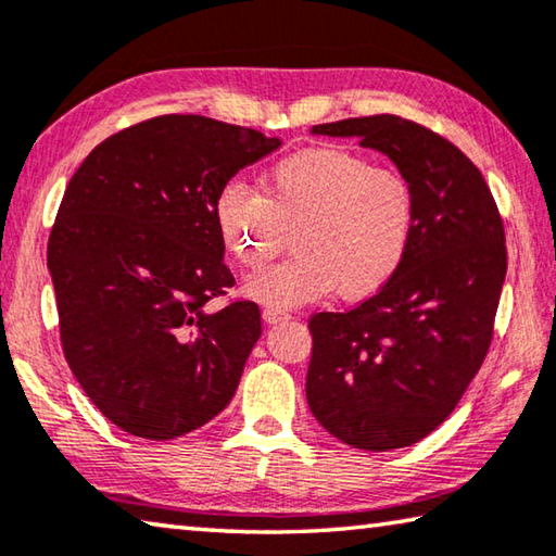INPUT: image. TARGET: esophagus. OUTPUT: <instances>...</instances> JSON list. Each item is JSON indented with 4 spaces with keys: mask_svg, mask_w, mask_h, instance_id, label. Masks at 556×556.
I'll list each match as a JSON object with an SVG mask.
<instances>
[{
    "mask_svg": "<svg viewBox=\"0 0 556 556\" xmlns=\"http://www.w3.org/2000/svg\"><path fill=\"white\" fill-rule=\"evenodd\" d=\"M262 318H265L267 324H279V321H287V318H291L287 312H281V308H271L267 306L265 312H262Z\"/></svg>",
    "mask_w": 556,
    "mask_h": 556,
    "instance_id": "obj_1",
    "label": "esophagus"
}]
</instances>
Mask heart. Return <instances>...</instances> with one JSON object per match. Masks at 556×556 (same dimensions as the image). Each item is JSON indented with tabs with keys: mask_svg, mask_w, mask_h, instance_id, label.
<instances>
[{
	"mask_svg": "<svg viewBox=\"0 0 556 556\" xmlns=\"http://www.w3.org/2000/svg\"><path fill=\"white\" fill-rule=\"evenodd\" d=\"M215 223L244 267L275 260L294 232L296 255L244 279V294L291 308L338 291L345 301L378 294L400 275L419 225L412 181L343 147L281 156L262 191L230 181L215 199Z\"/></svg>",
	"mask_w": 556,
	"mask_h": 556,
	"instance_id": "1",
	"label": "heart"
}]
</instances>
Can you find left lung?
Wrapping results in <instances>:
<instances>
[{
  "instance_id": "left-lung-1",
  "label": "left lung",
  "mask_w": 556,
  "mask_h": 556,
  "mask_svg": "<svg viewBox=\"0 0 556 556\" xmlns=\"http://www.w3.org/2000/svg\"><path fill=\"white\" fill-rule=\"evenodd\" d=\"M312 131L388 154L417 191L419 225L388 287L308 318V407L353 448L412 446L456 409L491 351L507 271L501 211L478 166L417 122L372 115Z\"/></svg>"
}]
</instances>
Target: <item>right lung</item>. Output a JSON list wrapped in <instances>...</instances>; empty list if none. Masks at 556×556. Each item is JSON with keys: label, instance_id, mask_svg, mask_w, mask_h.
Returning a JSON list of instances; mask_svg holds the SVG:
<instances>
[{"label": "right lung", "instance_id": "right-lung-1", "mask_svg": "<svg viewBox=\"0 0 556 556\" xmlns=\"http://www.w3.org/2000/svg\"><path fill=\"white\" fill-rule=\"evenodd\" d=\"M279 147L257 129L162 115L108 137L65 186L49 235L63 355L131 437L168 441L220 414L262 333L230 299L215 199Z\"/></svg>", "mask_w": 556, "mask_h": 556}]
</instances>
